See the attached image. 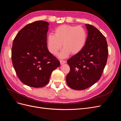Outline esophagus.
Returning a JSON list of instances; mask_svg holds the SVG:
<instances>
[{"label": "esophagus", "instance_id": "esophagus-1", "mask_svg": "<svg viewBox=\"0 0 121 121\" xmlns=\"http://www.w3.org/2000/svg\"><path fill=\"white\" fill-rule=\"evenodd\" d=\"M67 61L65 60H60V65H63L65 63H66Z\"/></svg>", "mask_w": 121, "mask_h": 121}]
</instances>
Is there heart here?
Wrapping results in <instances>:
<instances>
[{"instance_id":"obj_1","label":"heart","mask_w":121,"mask_h":121,"mask_svg":"<svg viewBox=\"0 0 121 121\" xmlns=\"http://www.w3.org/2000/svg\"><path fill=\"white\" fill-rule=\"evenodd\" d=\"M87 38L85 29L81 26L62 25L54 30V35L47 36V47L49 52L56 55L63 45L64 48L59 54L60 58H65L71 53H79L85 46Z\"/></svg>"}]
</instances>
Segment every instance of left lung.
I'll use <instances>...</instances> for the list:
<instances>
[{"mask_svg":"<svg viewBox=\"0 0 121 121\" xmlns=\"http://www.w3.org/2000/svg\"><path fill=\"white\" fill-rule=\"evenodd\" d=\"M85 26L88 37L85 46L67 61L70 68L66 77L67 84L71 88L77 90L86 89L99 80L108 54L104 36L93 26Z\"/></svg>","mask_w":121,"mask_h":121,"instance_id":"1","label":"left lung"}]
</instances>
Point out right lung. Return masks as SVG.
I'll use <instances>...</instances> for the list:
<instances>
[{
  "instance_id": "obj_1",
  "label": "right lung",
  "mask_w": 121,
  "mask_h": 121,
  "mask_svg": "<svg viewBox=\"0 0 121 121\" xmlns=\"http://www.w3.org/2000/svg\"><path fill=\"white\" fill-rule=\"evenodd\" d=\"M49 23L37 21L29 24L14 38L12 48L13 68L21 81L39 88L48 84L52 72L60 65L47 47Z\"/></svg>"
}]
</instances>
